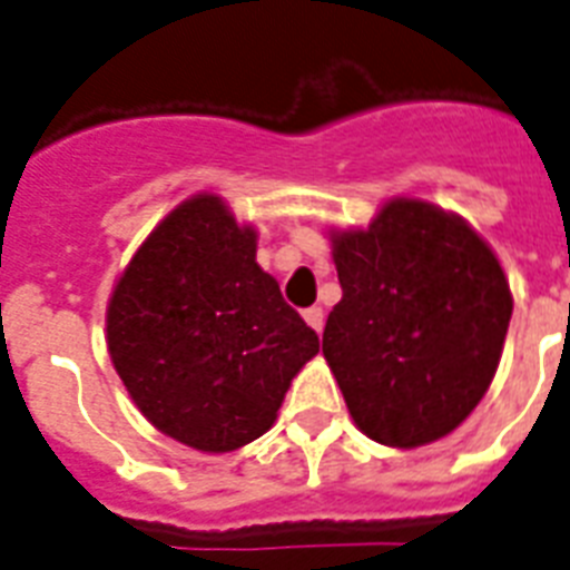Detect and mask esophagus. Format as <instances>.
Here are the masks:
<instances>
[{
  "instance_id": "esophagus-1",
  "label": "esophagus",
  "mask_w": 570,
  "mask_h": 570,
  "mask_svg": "<svg viewBox=\"0 0 570 570\" xmlns=\"http://www.w3.org/2000/svg\"><path fill=\"white\" fill-rule=\"evenodd\" d=\"M304 322H307V325L313 327L316 333H322V327H325V309L307 307V309H304Z\"/></svg>"
}]
</instances>
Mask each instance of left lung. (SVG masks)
<instances>
[{
	"label": "left lung",
	"mask_w": 570,
	"mask_h": 570,
	"mask_svg": "<svg viewBox=\"0 0 570 570\" xmlns=\"http://www.w3.org/2000/svg\"><path fill=\"white\" fill-rule=\"evenodd\" d=\"M342 301L322 354L365 436L421 448L469 419L512 318L510 281L469 222L390 198L368 228L331 230Z\"/></svg>",
	"instance_id": "1"
}]
</instances>
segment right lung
<instances>
[{
	"label": "right lung",
	"mask_w": 570,
	"mask_h": 570,
	"mask_svg": "<svg viewBox=\"0 0 570 570\" xmlns=\"http://www.w3.org/2000/svg\"><path fill=\"white\" fill-rule=\"evenodd\" d=\"M119 381L160 433L228 453L275 424L318 336L257 266V230L216 193L180 202L134 252L108 301Z\"/></svg>",
	"instance_id": "add662e5"
}]
</instances>
